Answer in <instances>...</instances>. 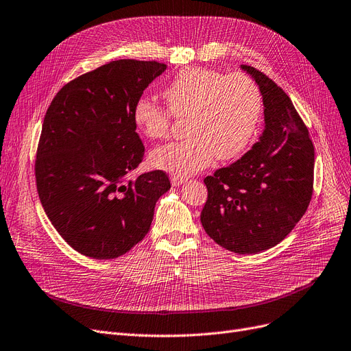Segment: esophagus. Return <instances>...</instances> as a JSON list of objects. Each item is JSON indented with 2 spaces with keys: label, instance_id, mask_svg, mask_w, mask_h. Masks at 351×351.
Masks as SVG:
<instances>
[{
  "label": "esophagus",
  "instance_id": "1",
  "mask_svg": "<svg viewBox=\"0 0 351 351\" xmlns=\"http://www.w3.org/2000/svg\"><path fill=\"white\" fill-rule=\"evenodd\" d=\"M185 178H180V176H175V175H172L171 176V182H172V185L173 186H179V185H182L184 182H185Z\"/></svg>",
  "mask_w": 351,
  "mask_h": 351
}]
</instances>
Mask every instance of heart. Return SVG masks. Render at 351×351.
<instances>
[{
    "label": "heart",
    "mask_w": 351,
    "mask_h": 351,
    "mask_svg": "<svg viewBox=\"0 0 351 351\" xmlns=\"http://www.w3.org/2000/svg\"><path fill=\"white\" fill-rule=\"evenodd\" d=\"M167 108L150 98L134 102V125L150 140L165 138L173 117L184 119L189 136L154 150L152 165L175 176H189L208 166L214 156L228 160L252 140L262 115L258 85L244 73L226 75L206 68L180 71L163 89Z\"/></svg>",
    "instance_id": "b5f03b06"
}]
</instances>
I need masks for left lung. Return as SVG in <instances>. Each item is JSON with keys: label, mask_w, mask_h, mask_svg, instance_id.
Instances as JSON below:
<instances>
[{"label": "left lung", "mask_w": 351, "mask_h": 351, "mask_svg": "<svg viewBox=\"0 0 351 351\" xmlns=\"http://www.w3.org/2000/svg\"><path fill=\"white\" fill-rule=\"evenodd\" d=\"M241 69L261 88L265 130L241 159L204 184V230L221 247L254 254L280 243L304 217L314 186V145L291 98L263 72Z\"/></svg>", "instance_id": "obj_1"}]
</instances>
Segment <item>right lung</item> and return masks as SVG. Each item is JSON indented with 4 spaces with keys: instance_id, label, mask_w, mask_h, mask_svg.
<instances>
[{
    "instance_id": "1",
    "label": "right lung",
    "mask_w": 351,
    "mask_h": 351,
    "mask_svg": "<svg viewBox=\"0 0 351 351\" xmlns=\"http://www.w3.org/2000/svg\"><path fill=\"white\" fill-rule=\"evenodd\" d=\"M165 69L154 60H112L68 82L46 111L34 163L38 198L84 256L107 261L132 250L171 188L163 171L125 178L145 156L134 102Z\"/></svg>"
}]
</instances>
